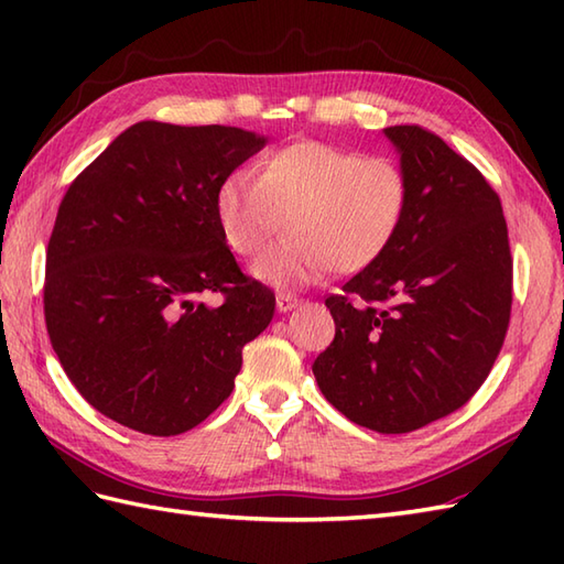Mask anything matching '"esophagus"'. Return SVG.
I'll list each match as a JSON object with an SVG mask.
<instances>
[{
	"mask_svg": "<svg viewBox=\"0 0 564 564\" xmlns=\"http://www.w3.org/2000/svg\"><path fill=\"white\" fill-rule=\"evenodd\" d=\"M297 305H301V301L291 293L275 295V307H279V313H291V310H295Z\"/></svg>",
	"mask_w": 564,
	"mask_h": 564,
	"instance_id": "1",
	"label": "esophagus"
}]
</instances>
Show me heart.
<instances>
[{"label": "heart", "instance_id": "b5f03b06", "mask_svg": "<svg viewBox=\"0 0 564 564\" xmlns=\"http://www.w3.org/2000/svg\"><path fill=\"white\" fill-rule=\"evenodd\" d=\"M410 210L402 164L322 140H297L269 152L259 174L235 170L215 194V218L227 247L259 257L285 218L289 237L254 273L279 289L319 281L329 269L364 271L400 235Z\"/></svg>", "mask_w": 564, "mask_h": 564}]
</instances>
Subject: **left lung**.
<instances>
[{
  "instance_id": "left-lung-1",
  "label": "left lung",
  "mask_w": 564,
  "mask_h": 564,
  "mask_svg": "<svg viewBox=\"0 0 564 564\" xmlns=\"http://www.w3.org/2000/svg\"><path fill=\"white\" fill-rule=\"evenodd\" d=\"M410 178L400 235L325 305L334 341L313 373L327 402L378 434H410L480 390L505 344L513 261L497 191L438 135L392 126Z\"/></svg>"
}]
</instances>
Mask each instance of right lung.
<instances>
[{"instance_id": "obj_1", "label": "right lung", "mask_w": 564, "mask_h": 564, "mask_svg": "<svg viewBox=\"0 0 564 564\" xmlns=\"http://www.w3.org/2000/svg\"><path fill=\"white\" fill-rule=\"evenodd\" d=\"M263 145L242 128L140 121L69 184L47 242L45 327L104 416L176 436L230 398L275 297L237 267L215 194Z\"/></svg>"}]
</instances>
